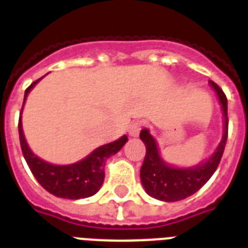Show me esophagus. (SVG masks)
I'll list each match as a JSON object with an SVG mask.
<instances>
[{"mask_svg": "<svg viewBox=\"0 0 248 248\" xmlns=\"http://www.w3.org/2000/svg\"><path fill=\"white\" fill-rule=\"evenodd\" d=\"M143 126H144L143 121H134V122L128 126V134H130L131 136H138Z\"/></svg>", "mask_w": 248, "mask_h": 248, "instance_id": "esophagus-1", "label": "esophagus"}]
</instances>
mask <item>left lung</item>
Listing matches in <instances>:
<instances>
[{
	"mask_svg": "<svg viewBox=\"0 0 248 248\" xmlns=\"http://www.w3.org/2000/svg\"><path fill=\"white\" fill-rule=\"evenodd\" d=\"M210 85L215 90L219 97L224 114V134L219 147L216 148L214 155L204 162L188 169H177L161 158L158 147L153 136L147 128L140 132V139L143 140L147 148L145 158L140 169V179L145 188V192L153 198L165 202H176L192 196L203 186L217 169L228 139V100L223 90L214 81Z\"/></svg>",
	"mask_w": 248,
	"mask_h": 248,
	"instance_id": "1",
	"label": "left lung"
}]
</instances>
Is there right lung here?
Here are the masks:
<instances>
[{"mask_svg":"<svg viewBox=\"0 0 248 248\" xmlns=\"http://www.w3.org/2000/svg\"><path fill=\"white\" fill-rule=\"evenodd\" d=\"M40 79L34 81L25 90L23 107H24L25 99L28 96L29 91ZM19 139H20L23 155L37 181L54 196L67 198V200H79V198L93 196L100 189L104 181V169L107 159L113 155H116L117 152L124 147L127 141V136L124 135L113 143L101 145L96 148L93 153H90L82 161L67 166H58L45 162L44 159L38 158L29 149L28 144L25 141L24 134H23L21 116L19 118Z\"/></svg>","mask_w":248,"mask_h":248,"instance_id":"right-lung-1","label":"right lung"}]
</instances>
